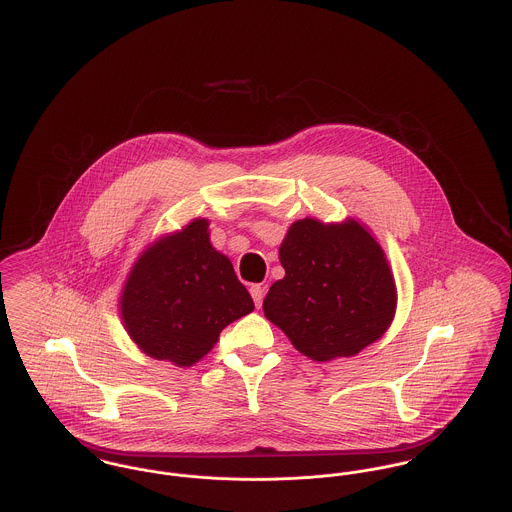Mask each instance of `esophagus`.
Wrapping results in <instances>:
<instances>
[{
  "mask_svg": "<svg viewBox=\"0 0 512 512\" xmlns=\"http://www.w3.org/2000/svg\"><path fill=\"white\" fill-rule=\"evenodd\" d=\"M250 293H252V299H254L256 307H260V305H262V301H264L266 288H264V286H260V284H256V286H252V288H250Z\"/></svg>",
  "mask_w": 512,
  "mask_h": 512,
  "instance_id": "1",
  "label": "esophagus"
}]
</instances>
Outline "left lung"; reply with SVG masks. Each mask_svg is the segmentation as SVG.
Returning <instances> with one entry per match:
<instances>
[{
    "instance_id": "1",
    "label": "left lung",
    "mask_w": 512,
    "mask_h": 512,
    "mask_svg": "<svg viewBox=\"0 0 512 512\" xmlns=\"http://www.w3.org/2000/svg\"><path fill=\"white\" fill-rule=\"evenodd\" d=\"M286 276L272 284L264 315L315 363L359 355L396 313V284L382 246L357 219L292 222L280 244Z\"/></svg>"
}]
</instances>
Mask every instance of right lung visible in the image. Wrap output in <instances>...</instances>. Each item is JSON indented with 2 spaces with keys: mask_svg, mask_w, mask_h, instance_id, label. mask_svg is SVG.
Returning a JSON list of instances; mask_svg holds the SVG:
<instances>
[{
  "mask_svg": "<svg viewBox=\"0 0 512 512\" xmlns=\"http://www.w3.org/2000/svg\"><path fill=\"white\" fill-rule=\"evenodd\" d=\"M118 303L138 349L181 368L209 355L220 331L254 309L232 262L211 244L207 219H193L147 244Z\"/></svg>",
  "mask_w": 512,
  "mask_h": 512,
  "instance_id": "right-lung-1",
  "label": "right lung"
}]
</instances>
